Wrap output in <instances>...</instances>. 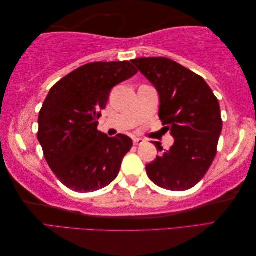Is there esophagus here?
Listing matches in <instances>:
<instances>
[{
  "mask_svg": "<svg viewBox=\"0 0 256 256\" xmlns=\"http://www.w3.org/2000/svg\"><path fill=\"white\" fill-rule=\"evenodd\" d=\"M145 142V140H143V138H134L133 140V143H134V145H142L143 143Z\"/></svg>",
  "mask_w": 256,
  "mask_h": 256,
  "instance_id": "34e87169",
  "label": "esophagus"
}]
</instances>
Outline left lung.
<instances>
[{
	"instance_id": "obj_1",
	"label": "left lung",
	"mask_w": 256,
	"mask_h": 256,
	"mask_svg": "<svg viewBox=\"0 0 256 256\" xmlns=\"http://www.w3.org/2000/svg\"><path fill=\"white\" fill-rule=\"evenodd\" d=\"M160 94V118L175 143L146 165L157 186L182 192L196 186L214 162L222 120L219 101L202 77L165 57L132 60Z\"/></svg>"
}]
</instances>
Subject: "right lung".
Masks as SVG:
<instances>
[{"instance_id":"1","label":"right lung","mask_w":256,"mask_h":256,"mask_svg":"<svg viewBox=\"0 0 256 256\" xmlns=\"http://www.w3.org/2000/svg\"><path fill=\"white\" fill-rule=\"evenodd\" d=\"M135 74L128 62L86 64L59 80L46 96L37 138L52 172L74 192H96L118 175L133 142L126 135L108 138L98 131L96 120L113 86Z\"/></svg>"}]
</instances>
